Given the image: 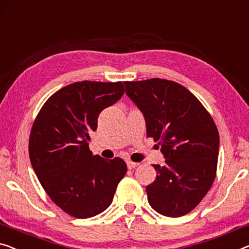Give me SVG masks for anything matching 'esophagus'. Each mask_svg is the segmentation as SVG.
Here are the masks:
<instances>
[{"label":"esophagus","instance_id":"34e87169","mask_svg":"<svg viewBox=\"0 0 249 249\" xmlns=\"http://www.w3.org/2000/svg\"><path fill=\"white\" fill-rule=\"evenodd\" d=\"M126 164H127V168H128L129 170H132V169L136 168V166L139 165V163H136V162H132V161H126Z\"/></svg>","mask_w":249,"mask_h":249}]
</instances>
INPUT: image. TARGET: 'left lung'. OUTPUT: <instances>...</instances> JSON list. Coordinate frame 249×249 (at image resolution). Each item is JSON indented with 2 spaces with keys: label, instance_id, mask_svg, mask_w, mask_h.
<instances>
[{
  "label": "left lung",
  "instance_id": "1",
  "mask_svg": "<svg viewBox=\"0 0 249 249\" xmlns=\"http://www.w3.org/2000/svg\"><path fill=\"white\" fill-rule=\"evenodd\" d=\"M126 95L142 112L146 135L161 145L164 165L146 187L148 203L166 217H181L199 205L213 183L219 133L194 94L171 80L124 81Z\"/></svg>",
  "mask_w": 249,
  "mask_h": 249
}]
</instances>
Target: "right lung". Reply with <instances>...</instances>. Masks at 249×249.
Returning <instances> with one entry per match:
<instances>
[{"label":"right lung","mask_w":249,"mask_h":249,"mask_svg":"<svg viewBox=\"0 0 249 249\" xmlns=\"http://www.w3.org/2000/svg\"><path fill=\"white\" fill-rule=\"evenodd\" d=\"M124 94L122 81H78L44 103L32 125L29 154L50 199L70 216L85 219L106 210L127 166L89 150L98 116Z\"/></svg>","instance_id":"obj_1"}]
</instances>
